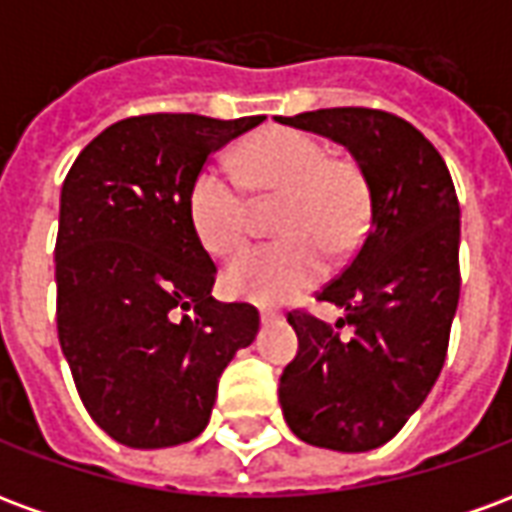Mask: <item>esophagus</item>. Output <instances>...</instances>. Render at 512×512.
<instances>
[{"label":"esophagus","mask_w":512,"mask_h":512,"mask_svg":"<svg viewBox=\"0 0 512 512\" xmlns=\"http://www.w3.org/2000/svg\"><path fill=\"white\" fill-rule=\"evenodd\" d=\"M279 321H282V315H279V312L260 310V323H263V326H266V323H279Z\"/></svg>","instance_id":"obj_1"}]
</instances>
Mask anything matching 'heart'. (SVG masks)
<instances>
[{
    "mask_svg": "<svg viewBox=\"0 0 512 512\" xmlns=\"http://www.w3.org/2000/svg\"><path fill=\"white\" fill-rule=\"evenodd\" d=\"M235 174L205 167L189 189L191 230L216 257L238 252L249 238L247 191L279 197L277 244L255 246L224 268V290L255 304H285L326 274V256L345 257L362 244L370 194L351 161L329 158L321 139L299 128H266L241 145Z\"/></svg>",
    "mask_w": 512,
    "mask_h": 512,
    "instance_id": "1",
    "label": "heart"
}]
</instances>
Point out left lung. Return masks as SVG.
Instances as JSON below:
<instances>
[{"instance_id": "left-lung-1", "label": "left lung", "mask_w": 512, "mask_h": 512, "mask_svg": "<svg viewBox=\"0 0 512 512\" xmlns=\"http://www.w3.org/2000/svg\"><path fill=\"white\" fill-rule=\"evenodd\" d=\"M279 123L343 145L370 194L365 241L318 293L345 318L329 326L288 315L299 354L279 378L282 414L312 447L376 450L422 406L444 365L461 296V205L439 150L403 117L337 106Z\"/></svg>"}]
</instances>
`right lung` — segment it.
<instances>
[{
  "label": "right lung",
  "mask_w": 512,
  "mask_h": 512,
  "mask_svg": "<svg viewBox=\"0 0 512 512\" xmlns=\"http://www.w3.org/2000/svg\"><path fill=\"white\" fill-rule=\"evenodd\" d=\"M266 117L139 115L95 136L60 194L57 334L84 408L134 450L200 436L252 304L211 296L216 266L191 230L189 189L219 147Z\"/></svg>",
  "instance_id": "right-lung-1"
}]
</instances>
